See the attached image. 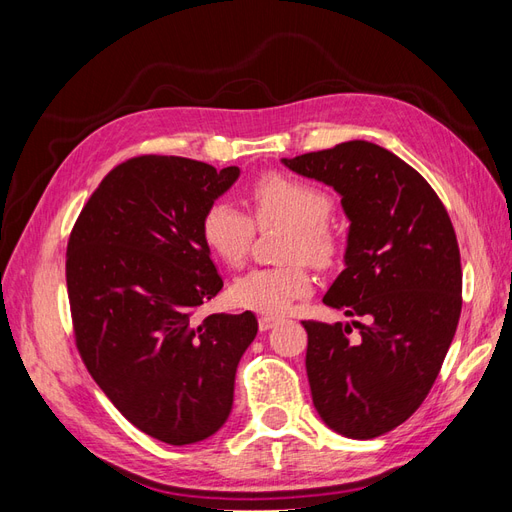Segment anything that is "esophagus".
<instances>
[{"label":"esophagus","instance_id":"esophagus-1","mask_svg":"<svg viewBox=\"0 0 512 512\" xmlns=\"http://www.w3.org/2000/svg\"><path fill=\"white\" fill-rule=\"evenodd\" d=\"M277 322H280V318H277V316H260L258 318V327H260V331H269V329L275 327Z\"/></svg>","mask_w":512,"mask_h":512}]
</instances>
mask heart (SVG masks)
<instances>
[{
    "label": "heart",
    "instance_id": "obj_1",
    "mask_svg": "<svg viewBox=\"0 0 512 512\" xmlns=\"http://www.w3.org/2000/svg\"><path fill=\"white\" fill-rule=\"evenodd\" d=\"M254 218L260 226L284 224L290 235L284 245L286 260H307L314 267H329L339 254L337 232L327 224L331 198L312 183L286 175H265L250 192ZM203 241L230 267L245 260L254 239V224L237 207L215 203L203 215ZM312 290V275L303 262L286 267L254 269L232 284V299L260 314H284Z\"/></svg>",
    "mask_w": 512,
    "mask_h": 512
}]
</instances>
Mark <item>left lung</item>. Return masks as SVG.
I'll return each mask as SVG.
<instances>
[{
	"mask_svg": "<svg viewBox=\"0 0 512 512\" xmlns=\"http://www.w3.org/2000/svg\"><path fill=\"white\" fill-rule=\"evenodd\" d=\"M329 185L350 222L344 271L322 303L350 324L303 322L314 408L329 429L371 440L395 429L436 382L461 314V262L438 194L395 153L367 141L282 158Z\"/></svg>",
	"mask_w": 512,
	"mask_h": 512,
	"instance_id": "left-lung-1",
	"label": "left lung"
}]
</instances>
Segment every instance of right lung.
<instances>
[{
    "mask_svg": "<svg viewBox=\"0 0 512 512\" xmlns=\"http://www.w3.org/2000/svg\"><path fill=\"white\" fill-rule=\"evenodd\" d=\"M239 177V166L175 156L128 160L91 194L68 243V297L89 374L134 427L173 446L222 429L258 333L252 312L192 320L224 286L200 224Z\"/></svg>",
    "mask_w": 512,
    "mask_h": 512,
    "instance_id": "add662e5",
    "label": "right lung"
}]
</instances>
